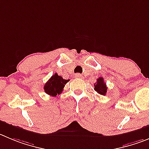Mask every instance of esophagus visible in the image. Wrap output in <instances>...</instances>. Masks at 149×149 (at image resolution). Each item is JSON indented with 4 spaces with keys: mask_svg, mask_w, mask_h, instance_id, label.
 Instances as JSON below:
<instances>
[{
    "mask_svg": "<svg viewBox=\"0 0 149 149\" xmlns=\"http://www.w3.org/2000/svg\"><path fill=\"white\" fill-rule=\"evenodd\" d=\"M75 77H76V78H80V77H81V75L79 74V73H76V74H75Z\"/></svg>",
    "mask_w": 149,
    "mask_h": 149,
    "instance_id": "1",
    "label": "esophagus"
}]
</instances>
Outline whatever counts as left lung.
<instances>
[{
	"instance_id": "left-lung-1",
	"label": "left lung",
	"mask_w": 149,
	"mask_h": 149,
	"mask_svg": "<svg viewBox=\"0 0 149 149\" xmlns=\"http://www.w3.org/2000/svg\"><path fill=\"white\" fill-rule=\"evenodd\" d=\"M94 90L100 95H106L107 92V87L106 83L104 81V79L102 77H99L97 79V81L94 84Z\"/></svg>"
}]
</instances>
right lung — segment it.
I'll return each instance as SVG.
<instances>
[{
  "mask_svg": "<svg viewBox=\"0 0 149 149\" xmlns=\"http://www.w3.org/2000/svg\"><path fill=\"white\" fill-rule=\"evenodd\" d=\"M69 81V79H64L62 76H58L57 73H55L51 77V79L45 83L44 86V90L47 94L52 96L59 95L63 90L65 84Z\"/></svg>",
  "mask_w": 149,
  "mask_h": 149,
  "instance_id": "right-lung-1",
  "label": "right lung"
}]
</instances>
